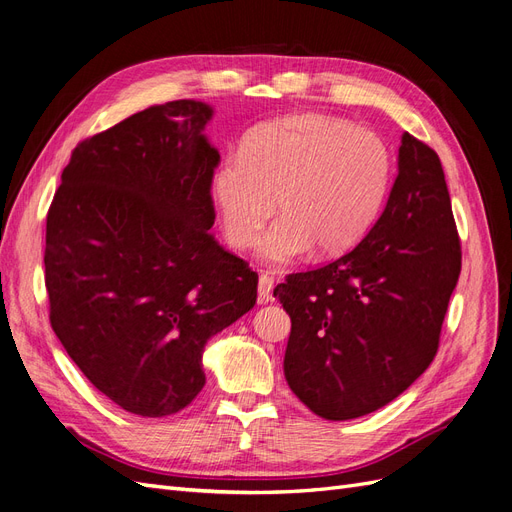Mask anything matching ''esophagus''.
I'll return each mask as SVG.
<instances>
[{
    "label": "esophagus",
    "instance_id": "obj_1",
    "mask_svg": "<svg viewBox=\"0 0 512 512\" xmlns=\"http://www.w3.org/2000/svg\"><path fill=\"white\" fill-rule=\"evenodd\" d=\"M273 301V277L262 273L258 277V303Z\"/></svg>",
    "mask_w": 512,
    "mask_h": 512
}]
</instances>
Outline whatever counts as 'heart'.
I'll return each mask as SVG.
<instances>
[{
    "instance_id": "1",
    "label": "heart",
    "mask_w": 512,
    "mask_h": 512,
    "mask_svg": "<svg viewBox=\"0 0 512 512\" xmlns=\"http://www.w3.org/2000/svg\"><path fill=\"white\" fill-rule=\"evenodd\" d=\"M391 168V151L376 132L303 113L247 132L241 153H228L213 168L209 190L224 237L239 250L256 243L277 198L282 218L262 237L258 256L284 267L309 250H350L374 224Z\"/></svg>"
}]
</instances>
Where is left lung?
I'll use <instances>...</instances> for the list:
<instances>
[{
	"label": "left lung",
	"mask_w": 512,
	"mask_h": 512,
	"mask_svg": "<svg viewBox=\"0 0 512 512\" xmlns=\"http://www.w3.org/2000/svg\"><path fill=\"white\" fill-rule=\"evenodd\" d=\"M461 273V243L438 153L401 136L399 173L363 241L273 290L290 316L284 376L327 421L374 412L433 361Z\"/></svg>",
	"instance_id": "1"
}]
</instances>
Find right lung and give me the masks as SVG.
I'll return each mask as SVG.
<instances>
[{"mask_svg":"<svg viewBox=\"0 0 512 512\" xmlns=\"http://www.w3.org/2000/svg\"><path fill=\"white\" fill-rule=\"evenodd\" d=\"M211 115L175 100L85 138L46 213L51 327L87 380L138 416L190 406L207 339L256 303L258 273L209 232Z\"/></svg>","mask_w":512,"mask_h":512,"instance_id":"right-lung-1","label":"right lung"}]
</instances>
